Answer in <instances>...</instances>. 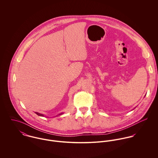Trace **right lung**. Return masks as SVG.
Masks as SVG:
<instances>
[{"mask_svg":"<svg viewBox=\"0 0 158 158\" xmlns=\"http://www.w3.org/2000/svg\"><path fill=\"white\" fill-rule=\"evenodd\" d=\"M35 113L37 114V115H38L39 116H41V117H44V115L43 114H40V113H37V112H35ZM63 113H61V114H60V115H61V114H62ZM57 116V115H56Z\"/></svg>","mask_w":158,"mask_h":158,"instance_id":"1","label":"right lung"}]
</instances>
